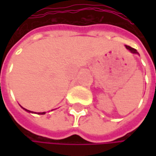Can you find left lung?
I'll return each mask as SVG.
<instances>
[{"label": "left lung", "instance_id": "left-lung-1", "mask_svg": "<svg viewBox=\"0 0 156 156\" xmlns=\"http://www.w3.org/2000/svg\"><path fill=\"white\" fill-rule=\"evenodd\" d=\"M126 48H127V49H129L130 52L135 53V54H137V51H136V49H135V48H131V47H129V46L127 45H126Z\"/></svg>", "mask_w": 156, "mask_h": 156}]
</instances>
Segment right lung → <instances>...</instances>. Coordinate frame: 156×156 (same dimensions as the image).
I'll list each match as a JSON object with an SVG mask.
<instances>
[{"label": "right lung", "mask_w": 156, "mask_h": 156, "mask_svg": "<svg viewBox=\"0 0 156 156\" xmlns=\"http://www.w3.org/2000/svg\"><path fill=\"white\" fill-rule=\"evenodd\" d=\"M24 109H25V108H24ZM25 110L27 111V112H31V111L27 110V109H25ZM39 114H40V115H44V114H45V112H42V113H39Z\"/></svg>", "instance_id": "add662e5"}]
</instances>
